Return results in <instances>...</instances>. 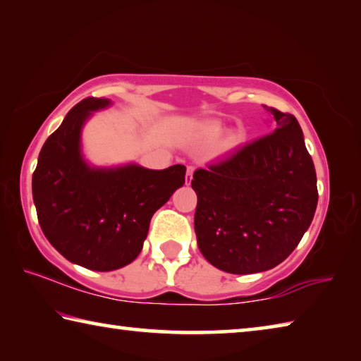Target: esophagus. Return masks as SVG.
<instances>
[{
	"label": "esophagus",
	"mask_w": 361,
	"mask_h": 361,
	"mask_svg": "<svg viewBox=\"0 0 361 361\" xmlns=\"http://www.w3.org/2000/svg\"><path fill=\"white\" fill-rule=\"evenodd\" d=\"M192 173H194V167H192V166H188V169H186V176H185L186 185H191V181H192Z\"/></svg>",
	"instance_id": "obj_1"
}]
</instances>
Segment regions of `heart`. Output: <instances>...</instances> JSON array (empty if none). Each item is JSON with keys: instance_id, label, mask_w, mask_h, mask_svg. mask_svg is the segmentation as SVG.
<instances>
[{"instance_id": "b5f03b06", "label": "heart", "mask_w": 361, "mask_h": 361, "mask_svg": "<svg viewBox=\"0 0 361 361\" xmlns=\"http://www.w3.org/2000/svg\"><path fill=\"white\" fill-rule=\"evenodd\" d=\"M226 133V127L224 124H221V122L218 121H213V122H209V124L202 126L197 132V140L202 145H213L216 143L219 138H221Z\"/></svg>"}]
</instances>
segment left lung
I'll list each match as a JSON object with an SVG mask.
<instances>
[{
    "instance_id": "obj_1",
    "label": "left lung",
    "mask_w": 361,
    "mask_h": 361,
    "mask_svg": "<svg viewBox=\"0 0 361 361\" xmlns=\"http://www.w3.org/2000/svg\"><path fill=\"white\" fill-rule=\"evenodd\" d=\"M264 108L272 118L271 133L195 170L191 181L200 253L239 276L269 271L288 258L319 202L301 126L293 114Z\"/></svg>"
}]
</instances>
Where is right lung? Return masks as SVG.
Returning a JSON list of instances; mask_svg holds the SVG:
<instances>
[{"label":"right lung","instance_id":"1","mask_svg":"<svg viewBox=\"0 0 361 361\" xmlns=\"http://www.w3.org/2000/svg\"><path fill=\"white\" fill-rule=\"evenodd\" d=\"M108 99H84L42 145L33 173V202L46 239L66 259L108 272L137 258L156 210L185 185L186 167L138 164L95 167L81 148L82 127Z\"/></svg>","mask_w":361,"mask_h":361}]
</instances>
